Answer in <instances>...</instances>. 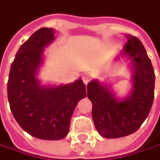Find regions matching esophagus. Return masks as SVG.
Instances as JSON below:
<instances>
[{
	"mask_svg": "<svg viewBox=\"0 0 160 160\" xmlns=\"http://www.w3.org/2000/svg\"><path fill=\"white\" fill-rule=\"evenodd\" d=\"M92 80V75L89 73V72H85L83 75H82V80L85 84H88L90 80Z\"/></svg>",
	"mask_w": 160,
	"mask_h": 160,
	"instance_id": "obj_1",
	"label": "esophagus"
}]
</instances>
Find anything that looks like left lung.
I'll use <instances>...</instances> for the list:
<instances>
[{"mask_svg":"<svg viewBox=\"0 0 160 160\" xmlns=\"http://www.w3.org/2000/svg\"><path fill=\"white\" fill-rule=\"evenodd\" d=\"M124 54L132 59L133 89L124 100H118L107 86L93 80L87 85L92 103V118L99 134L107 138L128 136L139 128L151 109L154 100L155 72L141 42L130 34Z\"/></svg>","mask_w":160,"mask_h":160,"instance_id":"8db88e82","label":"left lung"}]
</instances>
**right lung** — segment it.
Returning a JSON list of instances; mask_svg holds the SVG:
<instances>
[{"label":"right lung","mask_w":160,"mask_h":160,"mask_svg":"<svg viewBox=\"0 0 160 160\" xmlns=\"http://www.w3.org/2000/svg\"><path fill=\"white\" fill-rule=\"evenodd\" d=\"M54 33L52 28H42L20 47L7 83L10 108L18 124L30 135L46 140H59L68 135L75 107L87 96L80 79L47 88L36 80L43 48L53 41Z\"/></svg>","instance_id":"add662e5"}]
</instances>
